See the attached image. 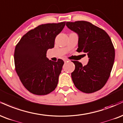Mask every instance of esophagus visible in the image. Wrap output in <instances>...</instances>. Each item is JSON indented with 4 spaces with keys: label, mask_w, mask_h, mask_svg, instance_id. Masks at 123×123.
Wrapping results in <instances>:
<instances>
[{
    "label": "esophagus",
    "mask_w": 123,
    "mask_h": 123,
    "mask_svg": "<svg viewBox=\"0 0 123 123\" xmlns=\"http://www.w3.org/2000/svg\"><path fill=\"white\" fill-rule=\"evenodd\" d=\"M64 62H67L68 61H69V60L67 58H65V59H64Z\"/></svg>",
    "instance_id": "obj_1"
}]
</instances>
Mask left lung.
Returning <instances> with one entry per match:
<instances>
[{
	"label": "left lung",
	"instance_id": "obj_1",
	"mask_svg": "<svg viewBox=\"0 0 123 123\" xmlns=\"http://www.w3.org/2000/svg\"><path fill=\"white\" fill-rule=\"evenodd\" d=\"M66 26L78 36V52L87 53L86 66L72 61L75 68L71 78L75 87L83 93L100 90L107 82L115 60V49L109 35L104 30L87 21L67 22Z\"/></svg>",
	"mask_w": 123,
	"mask_h": 123
}]
</instances>
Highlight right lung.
<instances>
[{"mask_svg":"<svg viewBox=\"0 0 123 123\" xmlns=\"http://www.w3.org/2000/svg\"><path fill=\"white\" fill-rule=\"evenodd\" d=\"M66 22L39 25L26 33L16 45L15 70L24 87L36 95H46L56 89L64 62L49 60L47 52Z\"/></svg>","mask_w":123,"mask_h":123,"instance_id":"right-lung-1","label":"right lung"}]
</instances>
